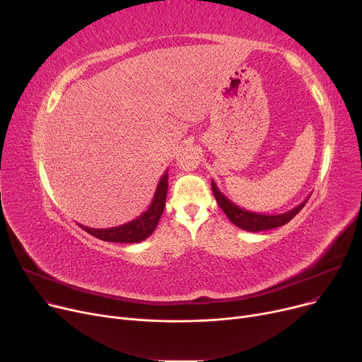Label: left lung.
<instances>
[{"label": "left lung", "mask_w": 362, "mask_h": 362, "mask_svg": "<svg viewBox=\"0 0 362 362\" xmlns=\"http://www.w3.org/2000/svg\"><path fill=\"white\" fill-rule=\"evenodd\" d=\"M211 187H213L216 201L218 202L220 208L224 211L227 218H229L235 226H238L239 229H243L246 232H262V230H270V229H276V227L284 226L302 210L303 205H305L308 201L307 198L305 201L292 208L291 211L283 213V214H258V213L245 210V208L238 206L229 198H226L220 192V189L217 187L214 180H211Z\"/></svg>", "instance_id": "8db88e82"}]
</instances>
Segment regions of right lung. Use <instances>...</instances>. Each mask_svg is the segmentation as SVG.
<instances>
[{"label":"right lung","mask_w":362,"mask_h":362,"mask_svg":"<svg viewBox=\"0 0 362 362\" xmlns=\"http://www.w3.org/2000/svg\"><path fill=\"white\" fill-rule=\"evenodd\" d=\"M167 189H168V175L165 171L157 185L154 198H152L148 210L144 211L138 218L117 227H110V229H92V227H86L82 224L81 227L89 235L105 242L138 243L141 240H145L148 236L152 235V232L156 230V227L161 218V214L165 206Z\"/></svg>","instance_id":"add662e5"}]
</instances>
